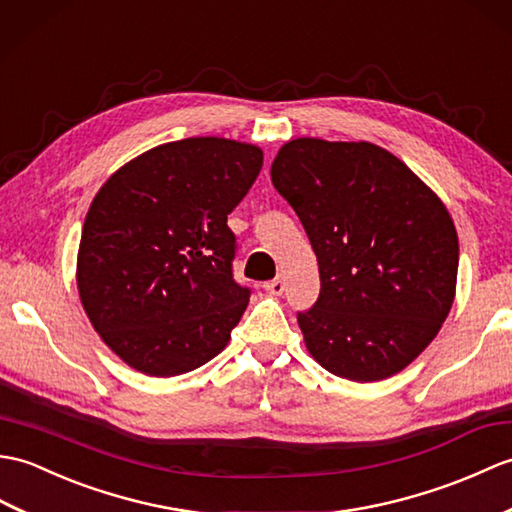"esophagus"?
Here are the masks:
<instances>
[{"label":"esophagus","instance_id":"1","mask_svg":"<svg viewBox=\"0 0 512 512\" xmlns=\"http://www.w3.org/2000/svg\"><path fill=\"white\" fill-rule=\"evenodd\" d=\"M263 287H265V291H269V293H276V295H280L282 291H285V278L278 276V278H274V280L265 282Z\"/></svg>","mask_w":512,"mask_h":512}]
</instances>
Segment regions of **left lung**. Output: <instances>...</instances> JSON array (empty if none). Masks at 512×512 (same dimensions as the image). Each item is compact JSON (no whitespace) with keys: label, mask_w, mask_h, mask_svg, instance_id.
<instances>
[{"label":"left lung","mask_w":512,"mask_h":512,"mask_svg":"<svg viewBox=\"0 0 512 512\" xmlns=\"http://www.w3.org/2000/svg\"><path fill=\"white\" fill-rule=\"evenodd\" d=\"M271 181L320 265V298L298 313L313 359L357 383L410 366L456 298L458 234L445 203L370 142L291 140Z\"/></svg>","instance_id":"8db88e82"}]
</instances>
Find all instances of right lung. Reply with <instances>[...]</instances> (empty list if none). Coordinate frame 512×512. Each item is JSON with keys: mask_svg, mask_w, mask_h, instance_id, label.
Returning a JSON list of instances; mask_svg holds the SVG:
<instances>
[{"mask_svg": "<svg viewBox=\"0 0 512 512\" xmlns=\"http://www.w3.org/2000/svg\"><path fill=\"white\" fill-rule=\"evenodd\" d=\"M260 168L254 144L186 138L138 155L98 190L76 285L96 333L131 368L177 377L230 342L252 291L232 276L227 214Z\"/></svg>", "mask_w": 512, "mask_h": 512, "instance_id": "1", "label": "right lung"}]
</instances>
